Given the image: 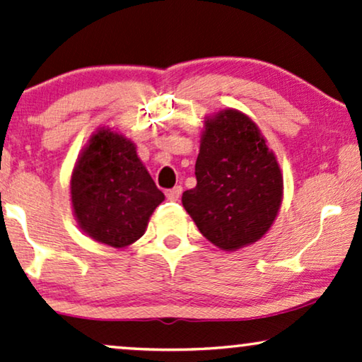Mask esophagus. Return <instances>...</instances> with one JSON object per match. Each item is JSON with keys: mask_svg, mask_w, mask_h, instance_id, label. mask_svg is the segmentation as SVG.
I'll use <instances>...</instances> for the list:
<instances>
[{"mask_svg": "<svg viewBox=\"0 0 362 362\" xmlns=\"http://www.w3.org/2000/svg\"><path fill=\"white\" fill-rule=\"evenodd\" d=\"M182 195V187L177 185L174 188H170V190H167V198H169L170 202H177Z\"/></svg>", "mask_w": 362, "mask_h": 362, "instance_id": "obj_1", "label": "esophagus"}]
</instances>
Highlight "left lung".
I'll return each instance as SVG.
<instances>
[{"instance_id": "1", "label": "left lung", "mask_w": 362, "mask_h": 362, "mask_svg": "<svg viewBox=\"0 0 362 362\" xmlns=\"http://www.w3.org/2000/svg\"><path fill=\"white\" fill-rule=\"evenodd\" d=\"M197 187L182 205L200 233L221 251L257 243L281 210V165L257 124L234 108L205 116L195 164Z\"/></svg>"}]
</instances>
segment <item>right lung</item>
I'll list each match as a JSON object with an SVG mask.
<instances>
[{
	"label": "right lung",
	"instance_id": "obj_1",
	"mask_svg": "<svg viewBox=\"0 0 362 362\" xmlns=\"http://www.w3.org/2000/svg\"><path fill=\"white\" fill-rule=\"evenodd\" d=\"M164 200L134 142L118 129L100 126L70 175V202L80 230L96 243L124 249L146 233Z\"/></svg>",
	"mask_w": 362,
	"mask_h": 362
}]
</instances>
